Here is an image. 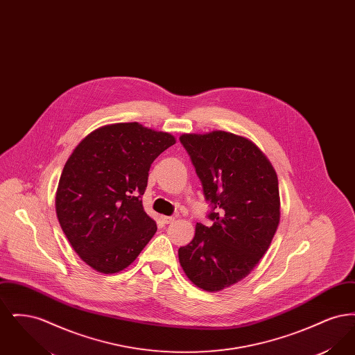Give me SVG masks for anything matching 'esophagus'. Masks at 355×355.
Returning a JSON list of instances; mask_svg holds the SVG:
<instances>
[{
	"mask_svg": "<svg viewBox=\"0 0 355 355\" xmlns=\"http://www.w3.org/2000/svg\"><path fill=\"white\" fill-rule=\"evenodd\" d=\"M161 220H162L164 223H170V222H173V220H174V217H168V216H162V217H161Z\"/></svg>",
	"mask_w": 355,
	"mask_h": 355,
	"instance_id": "34e87169",
	"label": "esophagus"
}]
</instances>
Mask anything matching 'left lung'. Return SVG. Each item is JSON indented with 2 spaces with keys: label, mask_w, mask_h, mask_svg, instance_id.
<instances>
[{
  "label": "left lung",
  "mask_w": 355,
  "mask_h": 355,
  "mask_svg": "<svg viewBox=\"0 0 355 355\" xmlns=\"http://www.w3.org/2000/svg\"><path fill=\"white\" fill-rule=\"evenodd\" d=\"M203 194L211 225L178 249L187 278L206 291L242 281L268 252L281 217L278 178L268 157L250 139L216 130L180 137Z\"/></svg>",
  "instance_id": "obj_1"
}]
</instances>
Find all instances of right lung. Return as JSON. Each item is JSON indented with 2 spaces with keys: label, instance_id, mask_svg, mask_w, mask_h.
Segmentation results:
<instances>
[{
  "label": "right lung",
  "instance_id": "right-lung-1",
  "mask_svg": "<svg viewBox=\"0 0 355 355\" xmlns=\"http://www.w3.org/2000/svg\"><path fill=\"white\" fill-rule=\"evenodd\" d=\"M175 144L138 122L105 125L77 145L64 166L55 213L74 252L103 274L128 268L157 232L141 197L153 161Z\"/></svg>",
  "mask_w": 355,
  "mask_h": 355
}]
</instances>
